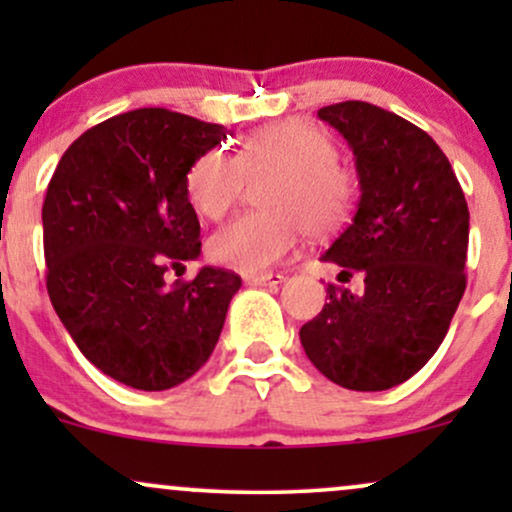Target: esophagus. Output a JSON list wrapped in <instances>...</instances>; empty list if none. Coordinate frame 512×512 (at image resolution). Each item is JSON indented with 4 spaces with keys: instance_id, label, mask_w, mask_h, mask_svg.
Here are the masks:
<instances>
[{
    "instance_id": "34e87169",
    "label": "esophagus",
    "mask_w": 512,
    "mask_h": 512,
    "mask_svg": "<svg viewBox=\"0 0 512 512\" xmlns=\"http://www.w3.org/2000/svg\"><path fill=\"white\" fill-rule=\"evenodd\" d=\"M284 281L281 274H245V284L248 286H279Z\"/></svg>"
}]
</instances>
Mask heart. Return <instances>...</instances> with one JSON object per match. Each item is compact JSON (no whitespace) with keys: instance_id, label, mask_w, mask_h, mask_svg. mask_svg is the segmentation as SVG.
Listing matches in <instances>:
<instances>
[{"instance_id":"b5f03b06","label":"heart","mask_w":512,"mask_h":512,"mask_svg":"<svg viewBox=\"0 0 512 512\" xmlns=\"http://www.w3.org/2000/svg\"><path fill=\"white\" fill-rule=\"evenodd\" d=\"M274 173L262 214H245L214 233L211 260L240 274H264L296 250L301 231L327 238L344 228L356 207V180L337 161V146L320 127L284 120L252 132L238 156L209 149L190 163L185 195L204 219H221L245 180Z\"/></svg>"}]
</instances>
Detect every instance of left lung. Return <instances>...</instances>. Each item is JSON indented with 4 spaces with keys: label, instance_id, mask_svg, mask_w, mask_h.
<instances>
[{
    "label": "left lung",
    "instance_id": "left-lung-1",
    "mask_svg": "<svg viewBox=\"0 0 512 512\" xmlns=\"http://www.w3.org/2000/svg\"><path fill=\"white\" fill-rule=\"evenodd\" d=\"M317 117L351 146L361 187L354 221L320 260L366 279L361 293L327 286L330 301L301 327V344L332 383L390 390L448 334L467 286L469 209L424 129L363 101L327 105Z\"/></svg>",
    "mask_w": 512,
    "mask_h": 512
}]
</instances>
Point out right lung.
I'll list each match as a JSON object with an SVG mask.
<instances>
[{
  "mask_svg": "<svg viewBox=\"0 0 512 512\" xmlns=\"http://www.w3.org/2000/svg\"><path fill=\"white\" fill-rule=\"evenodd\" d=\"M226 127L139 108L91 127L64 151L43 204L48 293L88 361L117 383L158 392L209 361L240 276L202 267L185 173Z\"/></svg>",
  "mask_w": 512,
  "mask_h": 512,
  "instance_id": "1",
  "label": "right lung"
}]
</instances>
